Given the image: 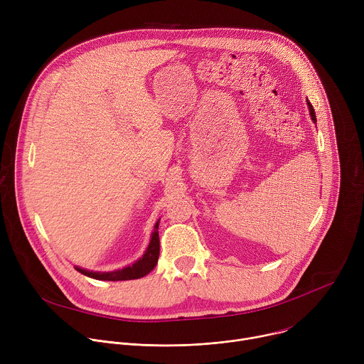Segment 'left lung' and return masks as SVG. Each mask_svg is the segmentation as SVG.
<instances>
[{
	"label": "left lung",
	"mask_w": 364,
	"mask_h": 364,
	"mask_svg": "<svg viewBox=\"0 0 364 364\" xmlns=\"http://www.w3.org/2000/svg\"><path fill=\"white\" fill-rule=\"evenodd\" d=\"M306 105H308V109H309V115H311V119L314 121V124L317 122V118H316V112H314V108L313 105H311V102L306 99Z\"/></svg>",
	"instance_id": "obj_1"
}]
</instances>
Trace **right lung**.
I'll list each match as a JSON object with an SVG mask.
<instances>
[{"label": "right lung", "instance_id": "obj_1", "mask_svg": "<svg viewBox=\"0 0 364 364\" xmlns=\"http://www.w3.org/2000/svg\"><path fill=\"white\" fill-rule=\"evenodd\" d=\"M159 225H160V220L154 226V232L151 235V240H149V245H148L145 253L132 265L125 267L118 271H112V272H93V271L79 268V267H75V269L89 278L99 279V281H129V279H138V278L148 275L155 268V265H157L159 256H160Z\"/></svg>", "mask_w": 364, "mask_h": 364}]
</instances>
